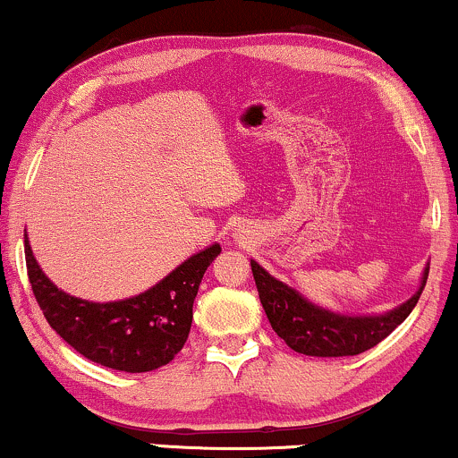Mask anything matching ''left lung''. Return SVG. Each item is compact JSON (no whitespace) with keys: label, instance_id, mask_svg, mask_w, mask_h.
<instances>
[{"label":"left lung","instance_id":"left-lung-1","mask_svg":"<svg viewBox=\"0 0 458 458\" xmlns=\"http://www.w3.org/2000/svg\"><path fill=\"white\" fill-rule=\"evenodd\" d=\"M251 273L267 318L284 343L303 355L344 357L360 355L377 346L411 314L427 286L428 267L424 269L422 282L411 299L390 312L375 314V317H349L314 306L306 297L299 295L295 288L276 280L256 260H251Z\"/></svg>","mask_w":458,"mask_h":458}]
</instances>
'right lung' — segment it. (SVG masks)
Returning <instances> with one entry per match:
<instances>
[{"label":"right lung","mask_w":458,"mask_h":458,"mask_svg":"<svg viewBox=\"0 0 458 458\" xmlns=\"http://www.w3.org/2000/svg\"><path fill=\"white\" fill-rule=\"evenodd\" d=\"M219 251L217 243L198 251L140 295L97 303L60 291L38 267L25 234L30 284L47 323L77 353L123 372H150L174 360L191 329L199 282Z\"/></svg>","instance_id":"obj_1"}]
</instances>
